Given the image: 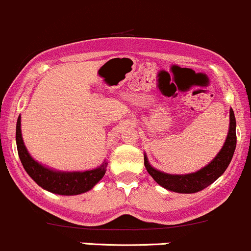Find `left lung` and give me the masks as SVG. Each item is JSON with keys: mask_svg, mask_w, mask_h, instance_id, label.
Segmentation results:
<instances>
[{"mask_svg": "<svg viewBox=\"0 0 251 251\" xmlns=\"http://www.w3.org/2000/svg\"><path fill=\"white\" fill-rule=\"evenodd\" d=\"M237 135H236V117L232 108H229V129L227 134L226 141L215 158L206 164L205 167L196 173L185 175L167 174V173L157 170L149 163L147 156H144L145 167L149 174L153 177V180L162 187L177 193H195L202 191L209 185H211L216 179L221 176L231 163L236 150Z\"/></svg>", "mask_w": 251, "mask_h": 251, "instance_id": "1", "label": "left lung"}]
</instances>
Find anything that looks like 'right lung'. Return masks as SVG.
<instances>
[{"label":"right lung","mask_w":251,"mask_h":251,"mask_svg":"<svg viewBox=\"0 0 251 251\" xmlns=\"http://www.w3.org/2000/svg\"><path fill=\"white\" fill-rule=\"evenodd\" d=\"M20 116L17 121L15 140H17L18 154L23 167L38 186L51 193L61 196L81 195L92 190L106 173L107 162H104L99 168L86 172H58L45 167L30 156L25 147L20 128Z\"/></svg>","instance_id":"obj_1"}]
</instances>
